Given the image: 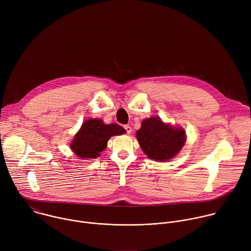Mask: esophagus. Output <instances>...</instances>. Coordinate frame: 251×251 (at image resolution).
<instances>
[{
	"mask_svg": "<svg viewBox=\"0 0 251 251\" xmlns=\"http://www.w3.org/2000/svg\"><path fill=\"white\" fill-rule=\"evenodd\" d=\"M124 128H125V130H126V132H127L128 134H130V133L132 132V128H131V126H129V125H125V126H124Z\"/></svg>",
	"mask_w": 251,
	"mask_h": 251,
	"instance_id": "esophagus-1",
	"label": "esophagus"
}]
</instances>
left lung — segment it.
I'll list each match as a JSON object with an SVG mask.
<instances>
[{"label": "left lung", "mask_w": 251, "mask_h": 251, "mask_svg": "<svg viewBox=\"0 0 251 251\" xmlns=\"http://www.w3.org/2000/svg\"><path fill=\"white\" fill-rule=\"evenodd\" d=\"M136 137L143 152L149 159L158 162L174 158L186 142V132L183 128L166 124L157 116L143 120Z\"/></svg>", "instance_id": "8db88e82"}]
</instances>
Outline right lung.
I'll use <instances>...</instances> for the list:
<instances>
[{"label":"right lung","instance_id":"1","mask_svg":"<svg viewBox=\"0 0 251 251\" xmlns=\"http://www.w3.org/2000/svg\"><path fill=\"white\" fill-rule=\"evenodd\" d=\"M126 133L118 124H104L101 119H88L70 143V148L79 159H95L107 147V142L112 136Z\"/></svg>","mask_w":251,"mask_h":251}]
</instances>
